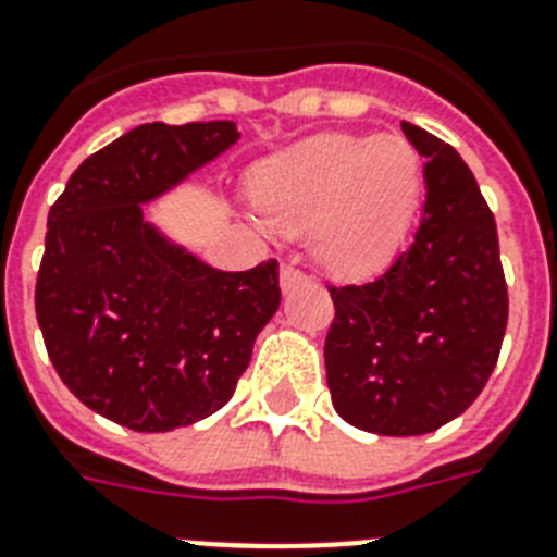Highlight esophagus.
<instances>
[{
	"label": "esophagus",
	"instance_id": "esophagus-1",
	"mask_svg": "<svg viewBox=\"0 0 557 557\" xmlns=\"http://www.w3.org/2000/svg\"><path fill=\"white\" fill-rule=\"evenodd\" d=\"M300 283H307V274L286 262V265L280 269V288H283V292H292V288L300 286Z\"/></svg>",
	"mask_w": 557,
	"mask_h": 557
}]
</instances>
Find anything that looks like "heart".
Here are the masks:
<instances>
[{"label":"heart","instance_id":"b5f03b06","mask_svg":"<svg viewBox=\"0 0 557 557\" xmlns=\"http://www.w3.org/2000/svg\"><path fill=\"white\" fill-rule=\"evenodd\" d=\"M423 163L403 137L318 134L257 169L253 198L277 231H312V253L338 277L382 271L409 239Z\"/></svg>","mask_w":557,"mask_h":557}]
</instances>
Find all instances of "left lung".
Wrapping results in <instances>:
<instances>
[{
  "mask_svg": "<svg viewBox=\"0 0 557 557\" xmlns=\"http://www.w3.org/2000/svg\"><path fill=\"white\" fill-rule=\"evenodd\" d=\"M426 157V203L409 250L364 286L330 288L324 342L333 406L356 430L426 435L476 400L508 324L499 239L456 148L403 122Z\"/></svg>",
  "mask_w": 557,
  "mask_h": 557,
  "instance_id": "8db88e82",
  "label": "left lung"
}]
</instances>
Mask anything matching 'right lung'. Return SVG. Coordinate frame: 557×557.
<instances>
[{"label":"right lung","mask_w":557,"mask_h":557,"mask_svg":"<svg viewBox=\"0 0 557 557\" xmlns=\"http://www.w3.org/2000/svg\"><path fill=\"white\" fill-rule=\"evenodd\" d=\"M236 122L139 125L90 154L49 210L34 309L54 371L134 432L210 418L280 307L277 260L219 271L143 219L236 146Z\"/></svg>","instance_id":"obj_1"}]
</instances>
